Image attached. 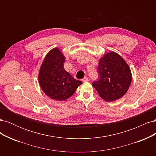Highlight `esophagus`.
<instances>
[{"mask_svg": "<svg viewBox=\"0 0 156 156\" xmlns=\"http://www.w3.org/2000/svg\"><path fill=\"white\" fill-rule=\"evenodd\" d=\"M82 81H83V82H87V81H88V79L87 77H84V78L82 79Z\"/></svg>", "mask_w": 156, "mask_h": 156, "instance_id": "1", "label": "esophagus"}]
</instances>
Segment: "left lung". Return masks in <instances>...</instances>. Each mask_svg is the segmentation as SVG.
Returning a JSON list of instances; mask_svg holds the SVG:
<instances>
[{"mask_svg":"<svg viewBox=\"0 0 156 156\" xmlns=\"http://www.w3.org/2000/svg\"><path fill=\"white\" fill-rule=\"evenodd\" d=\"M98 73L99 79L92 83V86L106 101H115L122 98L131 83L129 66L115 52H109L100 58Z\"/></svg>","mask_w":156,"mask_h":156,"instance_id":"left-lung-1","label":"left lung"}]
</instances>
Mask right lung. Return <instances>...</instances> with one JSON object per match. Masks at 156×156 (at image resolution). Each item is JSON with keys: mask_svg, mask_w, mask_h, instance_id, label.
<instances>
[{"mask_svg": "<svg viewBox=\"0 0 156 156\" xmlns=\"http://www.w3.org/2000/svg\"><path fill=\"white\" fill-rule=\"evenodd\" d=\"M64 62L62 52L54 48L47 54L38 75L42 90L51 99L58 101L67 100L82 84L64 69Z\"/></svg>", "mask_w": 156, "mask_h": 156, "instance_id": "obj_1", "label": "right lung"}]
</instances>
